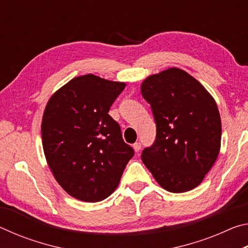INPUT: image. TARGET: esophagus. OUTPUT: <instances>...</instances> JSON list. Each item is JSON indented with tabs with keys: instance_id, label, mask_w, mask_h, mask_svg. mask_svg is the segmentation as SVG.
<instances>
[{
	"instance_id": "obj_1",
	"label": "esophagus",
	"mask_w": 248,
	"mask_h": 248,
	"mask_svg": "<svg viewBox=\"0 0 248 248\" xmlns=\"http://www.w3.org/2000/svg\"><path fill=\"white\" fill-rule=\"evenodd\" d=\"M132 146H133L134 152H139L140 149H141V143H140V142H137V143H134Z\"/></svg>"
}]
</instances>
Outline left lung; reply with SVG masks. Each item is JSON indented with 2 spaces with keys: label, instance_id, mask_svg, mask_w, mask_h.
Instances as JSON below:
<instances>
[{
  "label": "left lung",
  "instance_id": "obj_1",
  "mask_svg": "<svg viewBox=\"0 0 248 248\" xmlns=\"http://www.w3.org/2000/svg\"><path fill=\"white\" fill-rule=\"evenodd\" d=\"M151 105L156 139L142 162L162 188L186 192L199 186L221 148V117L212 95L186 71L170 68L141 83Z\"/></svg>",
  "mask_w": 248,
  "mask_h": 248
}]
</instances>
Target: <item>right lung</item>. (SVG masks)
<instances>
[{"instance_id": "right-lung-1", "label": "right lung", "mask_w": 248, "mask_h": 248, "mask_svg": "<svg viewBox=\"0 0 248 248\" xmlns=\"http://www.w3.org/2000/svg\"><path fill=\"white\" fill-rule=\"evenodd\" d=\"M124 82L86 74L54 92L46 105L41 139L54 179L73 198L106 199L118 187L133 149L108 115Z\"/></svg>"}]
</instances>
